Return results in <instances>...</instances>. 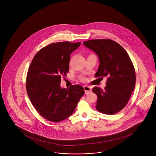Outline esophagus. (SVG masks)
<instances>
[{
    "label": "esophagus",
    "mask_w": 156,
    "mask_h": 156,
    "mask_svg": "<svg viewBox=\"0 0 156 156\" xmlns=\"http://www.w3.org/2000/svg\"><path fill=\"white\" fill-rule=\"evenodd\" d=\"M83 90H84L86 94H89L90 92H91V87H88V86H83Z\"/></svg>",
    "instance_id": "34e87169"
}]
</instances>
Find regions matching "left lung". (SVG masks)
<instances>
[{"mask_svg":"<svg viewBox=\"0 0 156 156\" xmlns=\"http://www.w3.org/2000/svg\"><path fill=\"white\" fill-rule=\"evenodd\" d=\"M83 44L99 59L95 76L108 77L104 90L97 87L92 89L98 97L96 108L101 113L114 114L126 107L134 90L136 73L133 64L126 50L114 41L92 39Z\"/></svg>","mask_w":156,"mask_h":156,"instance_id":"obj_1","label":"left lung"}]
</instances>
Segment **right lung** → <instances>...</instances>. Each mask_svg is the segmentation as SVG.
Segmentation results:
<instances>
[{
	"label": "right lung",
	"instance_id": "add662e5",
	"mask_svg": "<svg viewBox=\"0 0 156 156\" xmlns=\"http://www.w3.org/2000/svg\"><path fill=\"white\" fill-rule=\"evenodd\" d=\"M81 42H57L41 49L28 69L27 90L37 111L45 119L59 122L73 114L85 94L83 87L73 85L62 88L61 76L69 71L71 54Z\"/></svg>",
	"mask_w": 156,
	"mask_h": 156
}]
</instances>
